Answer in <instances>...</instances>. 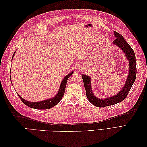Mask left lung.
I'll use <instances>...</instances> for the list:
<instances>
[{
	"mask_svg": "<svg viewBox=\"0 0 147 147\" xmlns=\"http://www.w3.org/2000/svg\"><path fill=\"white\" fill-rule=\"evenodd\" d=\"M114 35L115 39L113 42V43L115 44L117 46L121 49L123 52L125 53V55L129 60V75L126 82L121 91H119L118 94L114 96L108 97V98H105L104 99H99L94 96L91 86L90 78L85 75H82L84 86L86 90L87 98L92 104L97 107H104L112 105L125 99L129 92L131 90L133 83H134L136 80L137 68L134 51L132 50L131 46L124 39L121 34L116 32V31H114Z\"/></svg>",
	"mask_w": 147,
	"mask_h": 147,
	"instance_id": "8db88e82",
	"label": "left lung"
}]
</instances>
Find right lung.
I'll use <instances>...</instances> for the list:
<instances>
[{
  "label": "right lung",
  "mask_w": 147,
  "mask_h": 147,
  "mask_svg": "<svg viewBox=\"0 0 147 147\" xmlns=\"http://www.w3.org/2000/svg\"><path fill=\"white\" fill-rule=\"evenodd\" d=\"M15 52L13 53V57L14 56ZM73 74V71L69 74L67 75L64 78L63 80L62 81L61 84V86L59 88V90L58 92L57 93V94L56 96L53 98L51 99H49L45 100H43L40 102H29L24 100V99L22 98V97L18 94V96L20 97V99L21 101L23 102V103L28 106L30 108H32V109H39V110H45V109H50L56 105L57 104L59 103L61 99L63 98V97L64 94V92L65 90V87H66V84H67V81L68 78L72 75Z\"/></svg>",
  "instance_id": "1"
}]
</instances>
